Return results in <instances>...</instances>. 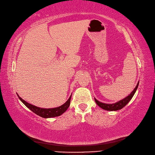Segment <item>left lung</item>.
Here are the masks:
<instances>
[{
	"mask_svg": "<svg viewBox=\"0 0 155 155\" xmlns=\"http://www.w3.org/2000/svg\"><path fill=\"white\" fill-rule=\"evenodd\" d=\"M138 85H139V83H137L136 87H135L134 90L130 93V94L129 96H127V97L125 98V99L119 101V102L115 103V104H103V103L99 102V101H97V99H94L95 102L97 103V104L99 105V107H101V108H103L104 110H109V111H116V110H121L124 106H126V105L127 104V103H128L132 99V97H133L135 92H136L137 87H138Z\"/></svg>",
	"mask_w": 155,
	"mask_h": 155,
	"instance_id": "left-lung-1",
	"label": "left lung"
}]
</instances>
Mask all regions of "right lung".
Instances as JSON below:
<instances>
[{
  "mask_svg": "<svg viewBox=\"0 0 155 155\" xmlns=\"http://www.w3.org/2000/svg\"><path fill=\"white\" fill-rule=\"evenodd\" d=\"M71 97H72V95H71ZM71 97L69 98V99L67 101H66L64 104L61 105V106L55 107V108H50V109H44V108H41V107L34 106V105H31L30 104H29V103L26 102L25 101H24L23 99H21L20 97H18V98L20 99L21 101L25 105V106L28 107L29 110H31V111L37 115H38V116L43 118H51V117L60 116V115L62 114L63 113H64L66 110H67L69 106H70Z\"/></svg>",
  "mask_w": 155,
  "mask_h": 155,
  "instance_id": "obj_1",
  "label": "right lung"
}]
</instances>
